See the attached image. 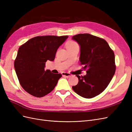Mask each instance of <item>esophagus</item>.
<instances>
[{
	"instance_id": "obj_1",
	"label": "esophagus",
	"mask_w": 132,
	"mask_h": 132,
	"mask_svg": "<svg viewBox=\"0 0 132 132\" xmlns=\"http://www.w3.org/2000/svg\"><path fill=\"white\" fill-rule=\"evenodd\" d=\"M62 75L63 77H64L66 78H69L70 77H71V74L68 73H66V72H63L62 73Z\"/></svg>"
}]
</instances>
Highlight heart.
Listing matches in <instances>:
<instances>
[{
  "label": "heart",
  "mask_w": 132,
  "mask_h": 132,
  "mask_svg": "<svg viewBox=\"0 0 132 132\" xmlns=\"http://www.w3.org/2000/svg\"><path fill=\"white\" fill-rule=\"evenodd\" d=\"M75 47H78V44L74 41H69L67 43V48H73Z\"/></svg>",
  "instance_id": "obj_1"
}]
</instances>
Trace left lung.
Masks as SVG:
<instances>
[{
    "instance_id": "obj_1",
    "label": "left lung",
    "mask_w": 132,
    "mask_h": 132,
    "mask_svg": "<svg viewBox=\"0 0 132 132\" xmlns=\"http://www.w3.org/2000/svg\"><path fill=\"white\" fill-rule=\"evenodd\" d=\"M72 39L80 47L79 61L86 70L83 77L77 75L79 82L72 89L82 97H94L105 90L115 73L114 52L105 39L89 34L75 35Z\"/></svg>"
}]
</instances>
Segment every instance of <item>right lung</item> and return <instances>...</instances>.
Instances as JSON below:
<instances>
[{
	"mask_svg": "<svg viewBox=\"0 0 132 132\" xmlns=\"http://www.w3.org/2000/svg\"><path fill=\"white\" fill-rule=\"evenodd\" d=\"M68 36H37L19 47L14 68L20 84L27 93L41 97L52 91L61 74L45 70L47 61H53L57 51Z\"/></svg>",
	"mask_w": 132,
	"mask_h": 132,
	"instance_id": "add662e5",
	"label": "right lung"
}]
</instances>
